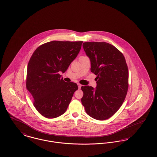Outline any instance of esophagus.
<instances>
[{
  "instance_id": "obj_1",
  "label": "esophagus",
  "mask_w": 157,
  "mask_h": 157,
  "mask_svg": "<svg viewBox=\"0 0 157 157\" xmlns=\"http://www.w3.org/2000/svg\"><path fill=\"white\" fill-rule=\"evenodd\" d=\"M78 88H79V89H80L82 85H81L80 83H78Z\"/></svg>"
}]
</instances>
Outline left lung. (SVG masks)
Returning a JSON list of instances; mask_svg holds the SVG:
<instances>
[{
	"label": "left lung",
	"instance_id": "8db88e82",
	"mask_svg": "<svg viewBox=\"0 0 157 157\" xmlns=\"http://www.w3.org/2000/svg\"><path fill=\"white\" fill-rule=\"evenodd\" d=\"M83 48L97 75V86H82L86 113L98 120L109 119L120 109L128 90L129 72L123 55L105 42H85Z\"/></svg>",
	"mask_w": 157,
	"mask_h": 157
}]
</instances>
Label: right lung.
<instances>
[{"label": "right lung", "instance_id": "right-lung-1", "mask_svg": "<svg viewBox=\"0 0 157 157\" xmlns=\"http://www.w3.org/2000/svg\"><path fill=\"white\" fill-rule=\"evenodd\" d=\"M82 43L52 41L38 47L31 56L26 87L34 98V106L44 117L53 119L65 113L78 89L76 83L66 82L59 74L66 71Z\"/></svg>", "mask_w": 157, "mask_h": 157}]
</instances>
